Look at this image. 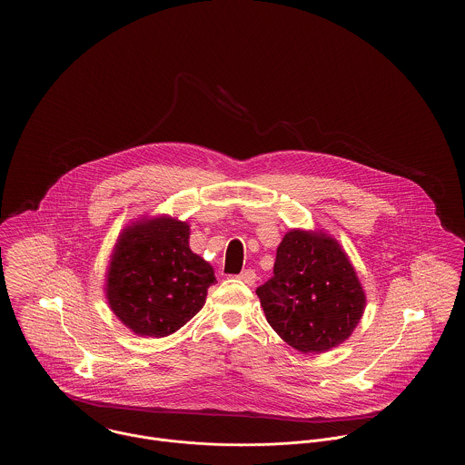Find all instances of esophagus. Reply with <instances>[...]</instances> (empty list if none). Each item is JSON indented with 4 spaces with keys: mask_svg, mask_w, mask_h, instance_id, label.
Masks as SVG:
<instances>
[{
    "mask_svg": "<svg viewBox=\"0 0 465 465\" xmlns=\"http://www.w3.org/2000/svg\"><path fill=\"white\" fill-rule=\"evenodd\" d=\"M239 279L242 281V282H245L247 286H252L254 282H256V272L254 270H251V268H247V270H242L241 273H239Z\"/></svg>",
    "mask_w": 465,
    "mask_h": 465,
    "instance_id": "1",
    "label": "esophagus"
}]
</instances>
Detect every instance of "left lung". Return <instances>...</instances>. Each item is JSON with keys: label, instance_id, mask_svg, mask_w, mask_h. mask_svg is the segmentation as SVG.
Masks as SVG:
<instances>
[{"label": "left lung", "instance_id": "left-lung-1", "mask_svg": "<svg viewBox=\"0 0 465 465\" xmlns=\"http://www.w3.org/2000/svg\"><path fill=\"white\" fill-rule=\"evenodd\" d=\"M256 294L273 331L303 354L343 343L366 307L354 266L322 232H288L277 247L273 277Z\"/></svg>", "mask_w": 465, "mask_h": 465}]
</instances>
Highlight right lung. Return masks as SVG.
<instances>
[{"label":"right lung","instance_id":"obj_1","mask_svg":"<svg viewBox=\"0 0 465 465\" xmlns=\"http://www.w3.org/2000/svg\"><path fill=\"white\" fill-rule=\"evenodd\" d=\"M188 239L190 226L169 216L133 223L120 233L106 275V298L135 334H173L203 307L216 277Z\"/></svg>","mask_w":465,"mask_h":465}]
</instances>
